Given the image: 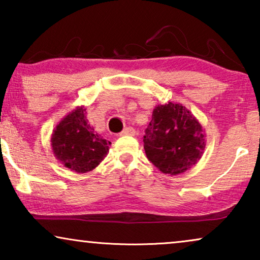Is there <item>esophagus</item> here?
Masks as SVG:
<instances>
[{"label": "esophagus", "instance_id": "34e87169", "mask_svg": "<svg viewBox=\"0 0 260 260\" xmlns=\"http://www.w3.org/2000/svg\"><path fill=\"white\" fill-rule=\"evenodd\" d=\"M135 135V129L131 126H127L124 129L122 133L119 134V136H134Z\"/></svg>", "mask_w": 260, "mask_h": 260}]
</instances>
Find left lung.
Masks as SVG:
<instances>
[{
  "label": "left lung",
  "instance_id": "left-lung-1",
  "mask_svg": "<svg viewBox=\"0 0 260 260\" xmlns=\"http://www.w3.org/2000/svg\"><path fill=\"white\" fill-rule=\"evenodd\" d=\"M147 157L159 172L177 175L190 169L206 148L200 122L180 103L155 106L143 137Z\"/></svg>",
  "mask_w": 260,
  "mask_h": 260
}]
</instances>
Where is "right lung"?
Masks as SVG:
<instances>
[{
  "label": "right lung",
  "instance_id": "1",
  "mask_svg": "<svg viewBox=\"0 0 260 260\" xmlns=\"http://www.w3.org/2000/svg\"><path fill=\"white\" fill-rule=\"evenodd\" d=\"M85 112L84 105L77 106L56 124L51 137L55 158L78 174L93 170L106 157L111 144L91 127Z\"/></svg>",
  "mask_w": 260,
  "mask_h": 260
}]
</instances>
